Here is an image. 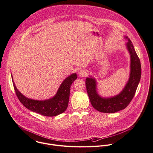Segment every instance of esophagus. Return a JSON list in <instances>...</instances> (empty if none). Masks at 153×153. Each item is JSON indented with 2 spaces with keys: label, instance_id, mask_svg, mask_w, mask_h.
I'll return each instance as SVG.
<instances>
[{
  "label": "esophagus",
  "instance_id": "obj_1",
  "mask_svg": "<svg viewBox=\"0 0 153 153\" xmlns=\"http://www.w3.org/2000/svg\"><path fill=\"white\" fill-rule=\"evenodd\" d=\"M88 74V70H85V69H84V70H81L80 71V72L79 73V75L80 77H82L87 76Z\"/></svg>",
  "mask_w": 153,
  "mask_h": 153
}]
</instances>
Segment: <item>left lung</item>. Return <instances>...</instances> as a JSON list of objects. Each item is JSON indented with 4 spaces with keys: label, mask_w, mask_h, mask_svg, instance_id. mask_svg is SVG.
<instances>
[{
    "label": "left lung",
    "mask_w": 153,
    "mask_h": 153,
    "mask_svg": "<svg viewBox=\"0 0 153 153\" xmlns=\"http://www.w3.org/2000/svg\"><path fill=\"white\" fill-rule=\"evenodd\" d=\"M125 38L128 40L126 46L131 56V70L129 80L123 90L116 96L102 97L97 92L95 79L89 76L86 79V88L91 103L95 110L102 113H114L125 109L134 98L141 79L140 60L132 42L127 36H125Z\"/></svg>",
    "instance_id": "left-lung-1"
}]
</instances>
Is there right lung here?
Segmentation results:
<instances>
[{"mask_svg": "<svg viewBox=\"0 0 153 153\" xmlns=\"http://www.w3.org/2000/svg\"><path fill=\"white\" fill-rule=\"evenodd\" d=\"M76 79V73L71 74L64 80L54 97L48 100L39 101L30 99L23 95L16 88L12 76L16 95L21 104L29 110L48 117L59 115L66 110L69 101L70 86Z\"/></svg>", "mask_w": 153, "mask_h": 153, "instance_id": "add662e5", "label": "right lung"}]
</instances>
